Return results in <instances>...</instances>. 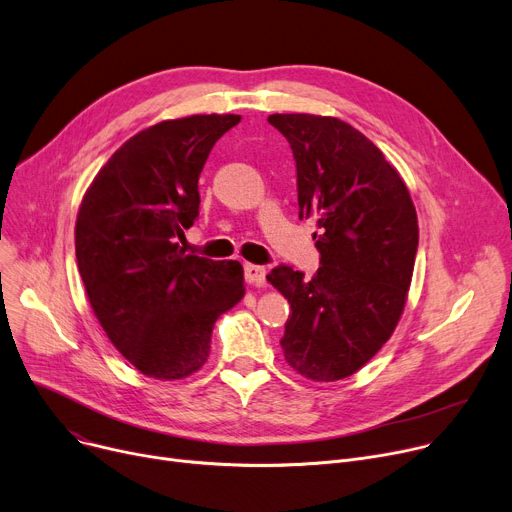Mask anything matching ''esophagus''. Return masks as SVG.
<instances>
[{"label":"esophagus","instance_id":"1","mask_svg":"<svg viewBox=\"0 0 512 512\" xmlns=\"http://www.w3.org/2000/svg\"><path fill=\"white\" fill-rule=\"evenodd\" d=\"M245 280H247V284L261 286V284L265 282V269H263L261 265L247 263V265H245Z\"/></svg>","mask_w":512,"mask_h":512}]
</instances>
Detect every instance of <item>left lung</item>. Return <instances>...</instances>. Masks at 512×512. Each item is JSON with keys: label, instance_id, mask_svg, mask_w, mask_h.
Here are the masks:
<instances>
[{"label": "left lung", "instance_id": "1", "mask_svg": "<svg viewBox=\"0 0 512 512\" xmlns=\"http://www.w3.org/2000/svg\"><path fill=\"white\" fill-rule=\"evenodd\" d=\"M288 140L300 218H315L321 267L311 280L288 265L267 282L288 298L282 350L302 377L333 383L358 372L393 335L418 251V216L397 168L350 123L269 115Z\"/></svg>", "mask_w": 512, "mask_h": 512}]
</instances>
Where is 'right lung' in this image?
<instances>
[{
  "label": "right lung",
  "instance_id": "add662e5",
  "mask_svg": "<svg viewBox=\"0 0 512 512\" xmlns=\"http://www.w3.org/2000/svg\"><path fill=\"white\" fill-rule=\"evenodd\" d=\"M241 115H189L129 138L98 170L76 218V259L111 344L146 377L179 381L210 356L218 317L245 296L238 261L187 255L197 181Z\"/></svg>",
  "mask_w": 512,
  "mask_h": 512
}]
</instances>
